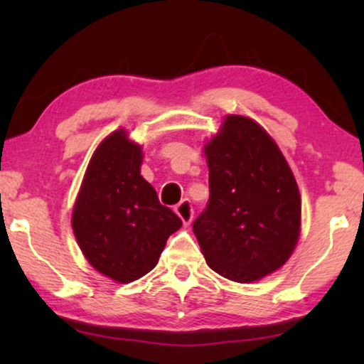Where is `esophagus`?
Here are the masks:
<instances>
[{"label":"esophagus","instance_id":"1","mask_svg":"<svg viewBox=\"0 0 364 364\" xmlns=\"http://www.w3.org/2000/svg\"><path fill=\"white\" fill-rule=\"evenodd\" d=\"M176 213L178 217H181L183 225H191V222L193 218V208H192L191 200L186 198V200H182L181 203H178V205L176 207Z\"/></svg>","mask_w":364,"mask_h":364}]
</instances>
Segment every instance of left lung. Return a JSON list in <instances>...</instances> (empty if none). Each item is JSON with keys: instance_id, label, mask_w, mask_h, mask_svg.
<instances>
[{"instance_id": "8db88e82", "label": "left lung", "mask_w": 364, "mask_h": 364, "mask_svg": "<svg viewBox=\"0 0 364 364\" xmlns=\"http://www.w3.org/2000/svg\"><path fill=\"white\" fill-rule=\"evenodd\" d=\"M203 152L210 197L192 227L207 265L232 282L260 280L285 265L300 237L291 168L260 124L233 114Z\"/></svg>"}]
</instances>
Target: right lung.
Returning <instances> with one entry per match:
<instances>
[{
  "label": "right lung",
  "mask_w": 364,
  "mask_h": 364,
  "mask_svg": "<svg viewBox=\"0 0 364 364\" xmlns=\"http://www.w3.org/2000/svg\"><path fill=\"white\" fill-rule=\"evenodd\" d=\"M142 147L124 129L99 144L73 210V230L99 273L131 283L157 265L167 238L182 227L141 176Z\"/></svg>",
  "instance_id": "1"
}]
</instances>
